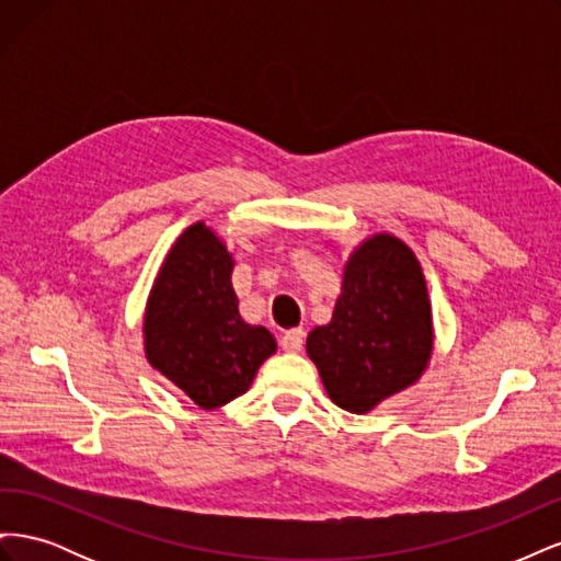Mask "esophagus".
Returning a JSON list of instances; mask_svg holds the SVG:
<instances>
[{
	"label": "esophagus",
	"mask_w": 561,
	"mask_h": 561,
	"mask_svg": "<svg viewBox=\"0 0 561 561\" xmlns=\"http://www.w3.org/2000/svg\"><path fill=\"white\" fill-rule=\"evenodd\" d=\"M304 346V330H287L280 336V348L287 353H299Z\"/></svg>",
	"instance_id": "34e87169"
}]
</instances>
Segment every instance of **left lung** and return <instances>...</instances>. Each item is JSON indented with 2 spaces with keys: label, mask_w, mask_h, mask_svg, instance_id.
<instances>
[{
  "label": "left lung",
  "mask_w": 561,
  "mask_h": 561,
  "mask_svg": "<svg viewBox=\"0 0 561 561\" xmlns=\"http://www.w3.org/2000/svg\"><path fill=\"white\" fill-rule=\"evenodd\" d=\"M433 348L431 304L412 250L388 233L351 254L330 325L307 351L334 404L365 414L414 383Z\"/></svg>",
  "instance_id": "1"
}]
</instances>
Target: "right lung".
Wrapping results in <instances>:
<instances>
[{"mask_svg":"<svg viewBox=\"0 0 561 561\" xmlns=\"http://www.w3.org/2000/svg\"><path fill=\"white\" fill-rule=\"evenodd\" d=\"M231 271L227 248L198 222L168 252L147 307V360L203 410L243 396L276 351L266 328L241 318Z\"/></svg>","mask_w":561,"mask_h":561,"instance_id":"right-lung-1","label":"right lung"}]
</instances>
